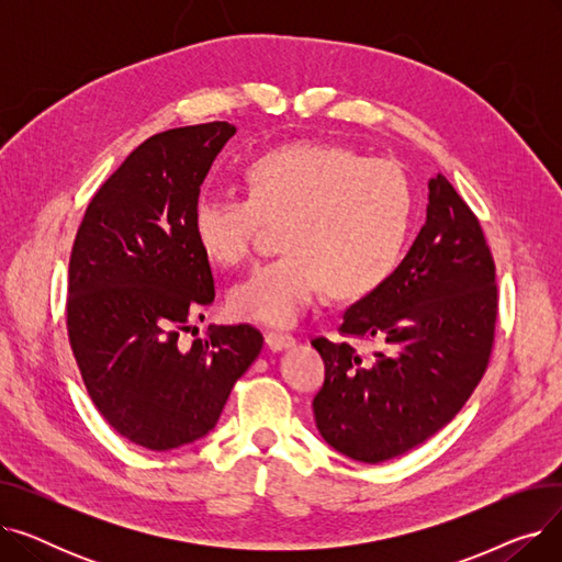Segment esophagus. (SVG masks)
I'll use <instances>...</instances> for the list:
<instances>
[{
  "label": "esophagus",
  "instance_id": "esophagus-1",
  "mask_svg": "<svg viewBox=\"0 0 562 562\" xmlns=\"http://www.w3.org/2000/svg\"><path fill=\"white\" fill-rule=\"evenodd\" d=\"M293 344H296V339H293L291 335H284V333H269V335H266V346H269L276 352L278 350H286Z\"/></svg>",
  "mask_w": 562,
  "mask_h": 562
}]
</instances>
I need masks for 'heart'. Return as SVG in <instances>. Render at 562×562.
Listing matches in <instances>:
<instances>
[{
	"mask_svg": "<svg viewBox=\"0 0 562 562\" xmlns=\"http://www.w3.org/2000/svg\"><path fill=\"white\" fill-rule=\"evenodd\" d=\"M248 198L204 193L193 206L200 250L218 266L248 259L266 221H282L278 259L229 291V314L263 326H293L323 289L362 301L401 261L412 225V189L401 168L350 147L280 143L252 155Z\"/></svg>",
	"mask_w": 562,
	"mask_h": 562,
	"instance_id": "heart-1",
	"label": "heart"
}]
</instances>
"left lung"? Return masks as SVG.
<instances>
[{
  "instance_id": "8db88e82",
  "label": "left lung",
  "mask_w": 562,
  "mask_h": 562,
  "mask_svg": "<svg viewBox=\"0 0 562 562\" xmlns=\"http://www.w3.org/2000/svg\"><path fill=\"white\" fill-rule=\"evenodd\" d=\"M494 321V261L481 223L439 172L428 182L426 223L392 278L344 312V335L385 348L362 360L346 341H312L326 362L312 403L321 437L367 464L419 447L476 390Z\"/></svg>"
}]
</instances>
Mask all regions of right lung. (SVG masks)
<instances>
[{
  "label": "right lung",
  "instance_id": "obj_1",
  "mask_svg": "<svg viewBox=\"0 0 562 562\" xmlns=\"http://www.w3.org/2000/svg\"><path fill=\"white\" fill-rule=\"evenodd\" d=\"M234 134L206 123L143 140L88 204L72 246L68 335L83 385L115 432L150 451L212 432L263 346L246 323L177 344L216 296L193 206Z\"/></svg>",
  "mask_w": 562,
  "mask_h": 562
}]
</instances>
